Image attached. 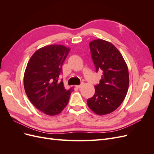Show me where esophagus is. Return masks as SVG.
Listing matches in <instances>:
<instances>
[{"label":"esophagus","instance_id":"obj_1","mask_svg":"<svg viewBox=\"0 0 154 154\" xmlns=\"http://www.w3.org/2000/svg\"><path fill=\"white\" fill-rule=\"evenodd\" d=\"M82 87V84L79 85H76V87L78 88H80Z\"/></svg>","mask_w":154,"mask_h":154}]
</instances>
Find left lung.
Masks as SVG:
<instances>
[{"label":"left lung","instance_id":"left-lung-1","mask_svg":"<svg viewBox=\"0 0 154 154\" xmlns=\"http://www.w3.org/2000/svg\"><path fill=\"white\" fill-rule=\"evenodd\" d=\"M89 47L96 71H101L102 75L87 105L96 114L105 115L117 109L125 98L129 85L128 67L118 49L109 42L94 40Z\"/></svg>","mask_w":154,"mask_h":154}]
</instances>
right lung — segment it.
I'll return each mask as SVG.
<instances>
[{"label":"right lung","mask_w":154,"mask_h":154,"mask_svg":"<svg viewBox=\"0 0 154 154\" xmlns=\"http://www.w3.org/2000/svg\"><path fill=\"white\" fill-rule=\"evenodd\" d=\"M70 51L62 45H50L32 54L24 76V85L29 100L45 114H60L68 103L72 89L66 90L59 76Z\"/></svg>","instance_id":"1"}]
</instances>
